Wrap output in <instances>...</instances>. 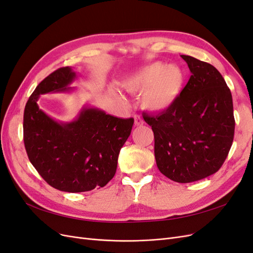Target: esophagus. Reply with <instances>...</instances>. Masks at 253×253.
Segmentation results:
<instances>
[{
  "label": "esophagus",
  "instance_id": "34e87169",
  "mask_svg": "<svg viewBox=\"0 0 253 253\" xmlns=\"http://www.w3.org/2000/svg\"><path fill=\"white\" fill-rule=\"evenodd\" d=\"M134 118H135V126H142L144 124L142 118L139 116V115H135Z\"/></svg>",
  "mask_w": 253,
  "mask_h": 253
}]
</instances>
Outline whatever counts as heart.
<instances>
[{"label":"heart","mask_w":253,"mask_h":253,"mask_svg":"<svg viewBox=\"0 0 253 253\" xmlns=\"http://www.w3.org/2000/svg\"><path fill=\"white\" fill-rule=\"evenodd\" d=\"M186 74L179 66L156 62L128 75L122 86L131 94L142 93L141 103L152 112L169 110L182 93Z\"/></svg>","instance_id":"1"}]
</instances>
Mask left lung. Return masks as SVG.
I'll return each instance as SVG.
<instances>
[{"label":"left lung","instance_id":"obj_1","mask_svg":"<svg viewBox=\"0 0 253 253\" xmlns=\"http://www.w3.org/2000/svg\"><path fill=\"white\" fill-rule=\"evenodd\" d=\"M191 77L169 110L142 117L154 133L159 171L187 183L216 173L233 142L235 120L231 91L213 65L181 55Z\"/></svg>","mask_w":253,"mask_h":253}]
</instances>
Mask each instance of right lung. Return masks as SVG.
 <instances>
[{"label":"right lung","mask_w":253,"mask_h":253,"mask_svg":"<svg viewBox=\"0 0 253 253\" xmlns=\"http://www.w3.org/2000/svg\"><path fill=\"white\" fill-rule=\"evenodd\" d=\"M75 78L70 66L48 75L29 97L23 119L30 163L49 186L71 193L102 188L114 177L120 149L134 124L133 118H117L91 108H83L77 119L62 124L39 109L40 95L71 90L67 85Z\"/></svg>","instance_id":"1"}]
</instances>
